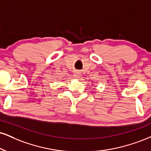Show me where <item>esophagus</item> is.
Masks as SVG:
<instances>
[{
    "mask_svg": "<svg viewBox=\"0 0 151 151\" xmlns=\"http://www.w3.org/2000/svg\"><path fill=\"white\" fill-rule=\"evenodd\" d=\"M74 77L75 78V79H79V77H81V74L79 72H75L74 73Z\"/></svg>",
    "mask_w": 151,
    "mask_h": 151,
    "instance_id": "1",
    "label": "esophagus"
}]
</instances>
